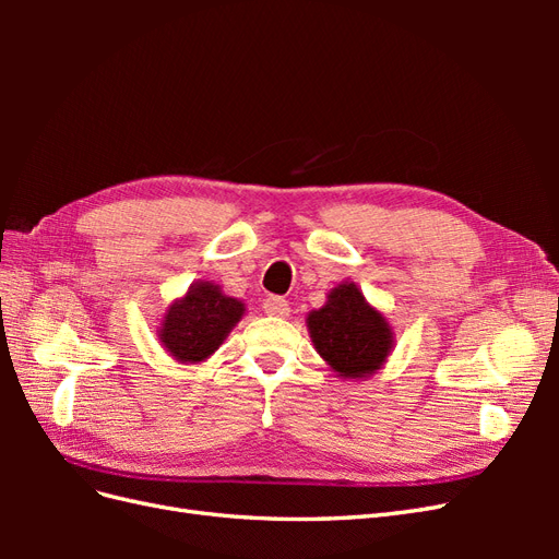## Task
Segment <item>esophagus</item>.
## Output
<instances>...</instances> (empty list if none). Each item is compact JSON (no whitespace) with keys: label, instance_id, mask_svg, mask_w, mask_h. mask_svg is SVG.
<instances>
[{"label":"esophagus","instance_id":"obj_1","mask_svg":"<svg viewBox=\"0 0 559 559\" xmlns=\"http://www.w3.org/2000/svg\"><path fill=\"white\" fill-rule=\"evenodd\" d=\"M263 310L270 317H286L289 314V302H286L282 296H267L263 300Z\"/></svg>","mask_w":559,"mask_h":559}]
</instances>
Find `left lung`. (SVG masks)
I'll use <instances>...</instances> for the list:
<instances>
[{"instance_id": "left-lung-1", "label": "left lung", "mask_w": 559, "mask_h": 559, "mask_svg": "<svg viewBox=\"0 0 559 559\" xmlns=\"http://www.w3.org/2000/svg\"><path fill=\"white\" fill-rule=\"evenodd\" d=\"M319 357L345 380H366L380 370L394 347V331L382 312L368 306L354 282L337 284L326 306L308 314Z\"/></svg>"}]
</instances>
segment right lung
<instances>
[{"mask_svg": "<svg viewBox=\"0 0 559 559\" xmlns=\"http://www.w3.org/2000/svg\"><path fill=\"white\" fill-rule=\"evenodd\" d=\"M242 314V300L226 296L214 282L200 280L167 308L158 337L177 361L200 364L212 357Z\"/></svg>", "mask_w": 559, "mask_h": 559, "instance_id": "right-lung-1", "label": "right lung"}]
</instances>
